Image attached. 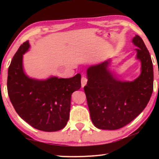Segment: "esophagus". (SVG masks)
Instances as JSON below:
<instances>
[{
    "label": "esophagus",
    "mask_w": 159,
    "mask_h": 159,
    "mask_svg": "<svg viewBox=\"0 0 159 159\" xmlns=\"http://www.w3.org/2000/svg\"><path fill=\"white\" fill-rule=\"evenodd\" d=\"M87 82H88V79L84 76H82V79H81V84H82V88H83L84 86L87 84Z\"/></svg>",
    "instance_id": "obj_1"
}]
</instances>
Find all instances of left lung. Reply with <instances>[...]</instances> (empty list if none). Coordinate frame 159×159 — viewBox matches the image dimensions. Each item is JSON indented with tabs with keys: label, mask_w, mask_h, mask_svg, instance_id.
Listing matches in <instances>:
<instances>
[{
	"label": "left lung",
	"mask_w": 159,
	"mask_h": 159,
	"mask_svg": "<svg viewBox=\"0 0 159 159\" xmlns=\"http://www.w3.org/2000/svg\"><path fill=\"white\" fill-rule=\"evenodd\" d=\"M132 43L138 48L136 59L140 74L132 81L119 79L110 68L112 59L87 69L84 86L91 120L95 127L114 130L125 127L146 107L153 90V63L143 39L136 35Z\"/></svg>",
	"instance_id": "left-lung-1"
}]
</instances>
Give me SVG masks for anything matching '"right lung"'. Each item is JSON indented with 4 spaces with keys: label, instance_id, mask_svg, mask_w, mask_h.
Returning <instances> with one entry per match:
<instances>
[{
    "label": "right lung",
    "instance_id": "obj_1",
    "mask_svg": "<svg viewBox=\"0 0 159 159\" xmlns=\"http://www.w3.org/2000/svg\"><path fill=\"white\" fill-rule=\"evenodd\" d=\"M30 47L29 41L24 43L8 67V96L19 116L32 127L45 132L58 131L69 120L71 94L81 88V75L66 79L29 77L24 69L23 55Z\"/></svg>",
    "mask_w": 159,
    "mask_h": 159
}]
</instances>
